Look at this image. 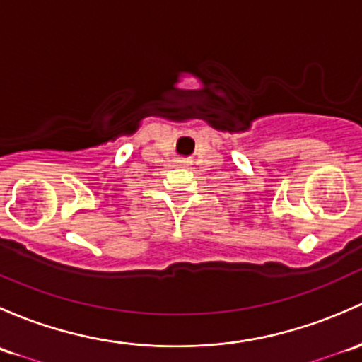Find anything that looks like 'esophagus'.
Returning a JSON list of instances; mask_svg holds the SVG:
<instances>
[{
	"label": "esophagus",
	"instance_id": "1",
	"mask_svg": "<svg viewBox=\"0 0 362 362\" xmlns=\"http://www.w3.org/2000/svg\"><path fill=\"white\" fill-rule=\"evenodd\" d=\"M178 165H182V166H187L189 165V161H185V159H178Z\"/></svg>",
	"mask_w": 362,
	"mask_h": 362
}]
</instances>
